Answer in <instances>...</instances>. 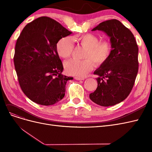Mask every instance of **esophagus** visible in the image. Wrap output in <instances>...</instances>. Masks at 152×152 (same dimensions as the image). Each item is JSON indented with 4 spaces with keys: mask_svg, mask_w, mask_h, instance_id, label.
Masks as SVG:
<instances>
[{
    "mask_svg": "<svg viewBox=\"0 0 152 152\" xmlns=\"http://www.w3.org/2000/svg\"><path fill=\"white\" fill-rule=\"evenodd\" d=\"M75 79L77 80H84V78L82 77H75Z\"/></svg>",
    "mask_w": 152,
    "mask_h": 152,
    "instance_id": "1",
    "label": "esophagus"
}]
</instances>
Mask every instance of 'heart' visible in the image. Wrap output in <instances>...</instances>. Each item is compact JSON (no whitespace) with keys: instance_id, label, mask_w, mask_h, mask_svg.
Instances as JSON below:
<instances>
[{"instance_id":"b5f03b06","label":"heart","mask_w":152,"mask_h":152,"mask_svg":"<svg viewBox=\"0 0 152 152\" xmlns=\"http://www.w3.org/2000/svg\"><path fill=\"white\" fill-rule=\"evenodd\" d=\"M82 46L86 48L83 60L72 59L64 65L65 72L68 75L83 77L96 65L100 66L108 60L112 53V44L108 40L99 41V38L93 34H86L75 38ZM74 49L72 39L65 37L59 39L56 44V50L59 57H70ZM94 62H93V61Z\"/></svg>"}]
</instances>
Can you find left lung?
Here are the masks:
<instances>
[{"instance_id":"1","label":"left lung","mask_w":152,"mask_h":152,"mask_svg":"<svg viewBox=\"0 0 152 152\" xmlns=\"http://www.w3.org/2000/svg\"><path fill=\"white\" fill-rule=\"evenodd\" d=\"M103 31L110 38L112 53L94 72L98 87L90 99L102 107L113 106L125 99L134 84L138 72V47L134 36L121 21H103L92 31Z\"/></svg>"}]
</instances>
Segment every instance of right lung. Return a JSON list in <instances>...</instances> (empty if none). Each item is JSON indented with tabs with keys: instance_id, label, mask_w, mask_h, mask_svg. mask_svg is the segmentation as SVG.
Wrapping results in <instances>:
<instances>
[{
	"instance_id": "1",
	"label": "right lung",
	"mask_w": 152,
	"mask_h": 152,
	"mask_svg": "<svg viewBox=\"0 0 152 152\" xmlns=\"http://www.w3.org/2000/svg\"><path fill=\"white\" fill-rule=\"evenodd\" d=\"M72 33L47 16L37 18L23 29L16 43L14 63L21 88L32 102L49 106L65 96L66 82L73 77L61 73L56 44Z\"/></svg>"
}]
</instances>
